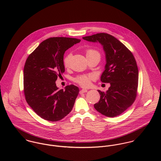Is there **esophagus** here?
I'll use <instances>...</instances> for the list:
<instances>
[{"label": "esophagus", "instance_id": "esophagus-1", "mask_svg": "<svg viewBox=\"0 0 161 161\" xmlns=\"http://www.w3.org/2000/svg\"><path fill=\"white\" fill-rule=\"evenodd\" d=\"M87 89H82L80 91V93H86V92H87Z\"/></svg>", "mask_w": 161, "mask_h": 161}]
</instances>
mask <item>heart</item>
<instances>
[{"label": "heart", "instance_id": "obj_1", "mask_svg": "<svg viewBox=\"0 0 161 161\" xmlns=\"http://www.w3.org/2000/svg\"><path fill=\"white\" fill-rule=\"evenodd\" d=\"M86 55L87 59H91V58H100V53L97 51H96L95 49H87L86 52ZM71 58H72L71 54H68L65 56V58L64 59V65L66 68L69 67ZM92 79H93V77L92 75L80 76L76 79V81L81 86L87 87L90 85L91 80H92Z\"/></svg>", "mask_w": 161, "mask_h": 161}]
</instances>
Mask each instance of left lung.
I'll return each instance as SVG.
<instances>
[{"label": "left lung", "instance_id": "obj_1", "mask_svg": "<svg viewBox=\"0 0 161 161\" xmlns=\"http://www.w3.org/2000/svg\"><path fill=\"white\" fill-rule=\"evenodd\" d=\"M98 43L105 54L106 64L100 80L109 83L106 92L98 90L100 98L94 108L102 115L115 117L121 114L135 100L138 85V69L131 51L114 36L105 33L82 37Z\"/></svg>", "mask_w": 161, "mask_h": 161}]
</instances>
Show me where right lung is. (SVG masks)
I'll return each mask as SVG.
<instances>
[{"label": "right lung", "instance_id": "1", "mask_svg": "<svg viewBox=\"0 0 161 161\" xmlns=\"http://www.w3.org/2000/svg\"><path fill=\"white\" fill-rule=\"evenodd\" d=\"M80 40L53 37L42 42L28 57L23 69L25 99L34 112L50 121L61 120L72 110L79 89H59L56 81L65 71L64 54Z\"/></svg>", "mask_w": 161, "mask_h": 161}]
</instances>
